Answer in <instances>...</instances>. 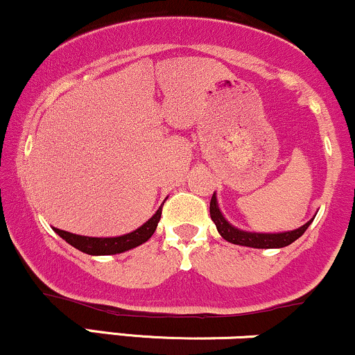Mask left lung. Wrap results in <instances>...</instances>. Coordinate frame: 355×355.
Returning a JSON list of instances; mask_svg holds the SVG:
<instances>
[{"label": "left lung", "mask_w": 355, "mask_h": 355, "mask_svg": "<svg viewBox=\"0 0 355 355\" xmlns=\"http://www.w3.org/2000/svg\"><path fill=\"white\" fill-rule=\"evenodd\" d=\"M210 217L214 220L215 227H217L218 234L222 235L227 242L235 243V245L242 247H252V248H282L291 245L292 242H295L297 239L302 237L304 232L309 229V225L313 222V218L309 220L307 223H304L302 227L295 230L288 232H277V234H262V232H248L237 229L235 225L223 217L222 210L218 207L217 195H211L210 200Z\"/></svg>", "instance_id": "1"}]
</instances>
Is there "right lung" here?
I'll return each mask as SVG.
<instances>
[{"label":"right lung","instance_id":"right-lung-1","mask_svg":"<svg viewBox=\"0 0 355 355\" xmlns=\"http://www.w3.org/2000/svg\"><path fill=\"white\" fill-rule=\"evenodd\" d=\"M162 217V207L150 217L141 227H138L137 230L130 232V234L118 235V237H87V235H76L71 232L60 230L56 227H53V230L60 235L64 242L70 243L71 247L78 248L80 252L88 255H115V254H123L126 250H132L141 243H145L146 240L153 235V232L157 230L158 222Z\"/></svg>","mask_w":355,"mask_h":355}]
</instances>
